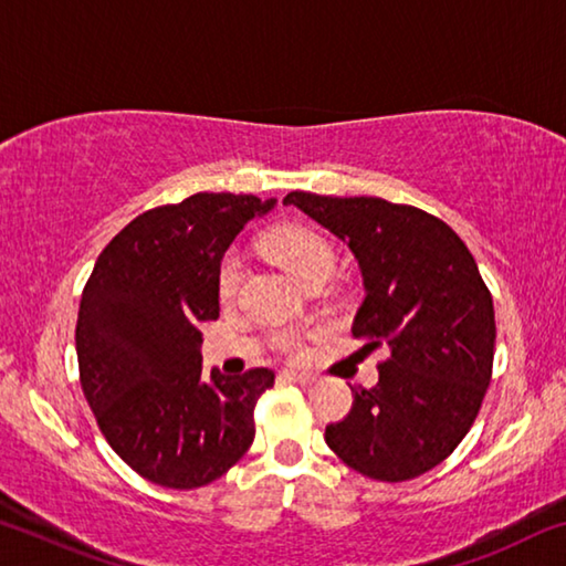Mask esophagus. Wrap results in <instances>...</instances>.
Masks as SVG:
<instances>
[{
	"mask_svg": "<svg viewBox=\"0 0 566 566\" xmlns=\"http://www.w3.org/2000/svg\"><path fill=\"white\" fill-rule=\"evenodd\" d=\"M282 377L290 379V381H300V385H312V381L317 379L312 375V371H296V369H284Z\"/></svg>",
	"mask_w": 566,
	"mask_h": 566,
	"instance_id": "obj_1",
	"label": "esophagus"
}]
</instances>
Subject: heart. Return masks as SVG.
I'll return each instance as SVG.
<instances>
[{"mask_svg": "<svg viewBox=\"0 0 566 566\" xmlns=\"http://www.w3.org/2000/svg\"><path fill=\"white\" fill-rule=\"evenodd\" d=\"M266 252L274 256L276 264H282L296 282L306 284L319 274H332L334 270V249L319 232L310 227H282L266 237ZM239 280H242V256L237 252H229L222 264H219L217 274V292L219 300L229 302L237 294ZM274 347L284 352L286 357L300 359L304 354V342L300 334L282 332L274 337Z\"/></svg>", "mask_w": 566, "mask_h": 566, "instance_id": "1", "label": "heart"}]
</instances>
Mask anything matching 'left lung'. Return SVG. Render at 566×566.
<instances>
[{
  "label": "left lung",
  "mask_w": 566,
  "mask_h": 566,
  "mask_svg": "<svg viewBox=\"0 0 566 566\" xmlns=\"http://www.w3.org/2000/svg\"><path fill=\"white\" fill-rule=\"evenodd\" d=\"M284 205L352 249L364 302L352 324L364 349L385 344L371 389L324 439L344 464L379 482H407L454 452L492 379L494 304L467 244L442 219L379 197L290 191Z\"/></svg>",
  "instance_id": "obj_1"
}]
</instances>
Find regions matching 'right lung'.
<instances>
[{
  "label": "right lung",
  "mask_w": 566,
  "mask_h": 566,
  "mask_svg": "<svg viewBox=\"0 0 566 566\" xmlns=\"http://www.w3.org/2000/svg\"><path fill=\"white\" fill-rule=\"evenodd\" d=\"M276 199L199 191L155 207L102 249L76 317L80 381L104 439L134 472L197 490L254 442L272 369L202 375V322L219 317L227 247Z\"/></svg>",
  "instance_id": "1"
}]
</instances>
